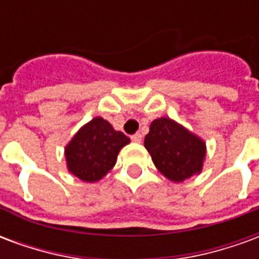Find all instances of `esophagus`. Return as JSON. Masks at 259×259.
<instances>
[{"label": "esophagus", "mask_w": 259, "mask_h": 259, "mask_svg": "<svg viewBox=\"0 0 259 259\" xmlns=\"http://www.w3.org/2000/svg\"><path fill=\"white\" fill-rule=\"evenodd\" d=\"M141 139H143V136L140 133H136V135L132 136V141H135V143H141Z\"/></svg>", "instance_id": "obj_1"}]
</instances>
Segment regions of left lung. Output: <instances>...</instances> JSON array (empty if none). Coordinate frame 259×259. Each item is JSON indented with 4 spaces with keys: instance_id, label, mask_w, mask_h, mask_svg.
<instances>
[{
    "instance_id": "obj_1",
    "label": "left lung",
    "mask_w": 259,
    "mask_h": 259,
    "mask_svg": "<svg viewBox=\"0 0 259 259\" xmlns=\"http://www.w3.org/2000/svg\"><path fill=\"white\" fill-rule=\"evenodd\" d=\"M144 147L155 168L174 183L200 175L204 166L205 141L170 118L152 120Z\"/></svg>"
}]
</instances>
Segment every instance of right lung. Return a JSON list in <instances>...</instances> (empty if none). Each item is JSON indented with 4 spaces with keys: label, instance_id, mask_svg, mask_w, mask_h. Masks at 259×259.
I'll list each match as a JSON object with an SVG mask.
<instances>
[{
    "label": "right lung",
    "instance_id": "add662e5",
    "mask_svg": "<svg viewBox=\"0 0 259 259\" xmlns=\"http://www.w3.org/2000/svg\"><path fill=\"white\" fill-rule=\"evenodd\" d=\"M130 139L101 116L83 124L65 147L66 168L85 183H96L115 166Z\"/></svg>",
    "mask_w": 259,
    "mask_h": 259
}]
</instances>
